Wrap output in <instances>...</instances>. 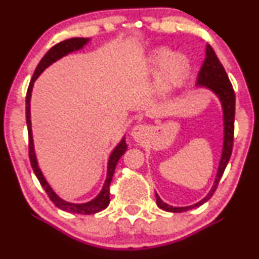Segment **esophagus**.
I'll list each match as a JSON object with an SVG mask.
<instances>
[{
    "label": "esophagus",
    "instance_id": "obj_1",
    "mask_svg": "<svg viewBox=\"0 0 259 259\" xmlns=\"http://www.w3.org/2000/svg\"><path fill=\"white\" fill-rule=\"evenodd\" d=\"M133 138L136 140V141H142L146 136L148 135V127L144 124H139V125H135L133 127L132 132Z\"/></svg>",
    "mask_w": 259,
    "mask_h": 259
}]
</instances>
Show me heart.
<instances>
[{"label":"heart","mask_w":259,"mask_h":259,"mask_svg":"<svg viewBox=\"0 0 259 259\" xmlns=\"http://www.w3.org/2000/svg\"><path fill=\"white\" fill-rule=\"evenodd\" d=\"M167 52H160L157 57V62L160 69L163 70L164 75H167V78L175 80L180 76H183L186 73L187 69V63L183 57L179 56H174L170 59L168 58Z\"/></svg>","instance_id":"heart-1"}]
</instances>
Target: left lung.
Here are the masks:
<instances>
[{
    "mask_svg": "<svg viewBox=\"0 0 259 259\" xmlns=\"http://www.w3.org/2000/svg\"><path fill=\"white\" fill-rule=\"evenodd\" d=\"M197 85L198 86H204V88L210 89L221 100L222 106H223V113H224V145H223V153H222V159L219 163L218 173H217V178L214 181V185H213L212 190L209 191L206 197L203 200H201L198 203L192 204L189 207H171L169 204L164 203L159 198V196L156 194L157 198V204L159 208H162L163 210H167V212H173V213H181L186 212V210L192 209L201 204H203L204 202H207L212 197L213 194L215 192L217 187H218L219 181H221L223 174H224L225 168H227L229 159L231 157V152H233V146H234V120H235V92L231 85L230 80L227 72H225L224 67L221 63L218 57H217L215 52L213 51L212 46L207 45L206 49V59H204L202 68L198 73L197 78Z\"/></svg>",
    "mask_w": 259,
    "mask_h": 259,
    "instance_id": "8db88e82",
    "label": "left lung"
}]
</instances>
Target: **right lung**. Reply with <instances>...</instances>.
I'll list each match as a JSON object with an SVG mask.
<instances>
[{"instance_id":"1","label":"right lung","mask_w":259,"mask_h":259,"mask_svg":"<svg viewBox=\"0 0 259 259\" xmlns=\"http://www.w3.org/2000/svg\"><path fill=\"white\" fill-rule=\"evenodd\" d=\"M89 38L84 37H72L68 38V40L61 41L57 45L51 47L49 50V52L44 56L42 59L40 61V63L37 64L36 69H35L34 75L30 80V84H29L28 91H26V97H25V115H26V125H28V135H29V158H30V164L32 167V170H34L35 175L40 181L41 186L44 187V190L46 191V194L49 195L50 200H51L53 203L56 204V207H58L59 209H63L65 212L69 213H78V214H95V213L100 212V210L105 209V208L108 207L109 204V185H111V181L113 178V174H114L115 167H117L118 160L126 151V142L125 139H123L120 141V144L118 145L117 147L114 148L111 157H109L108 160V173H107V179L105 185L102 187V191L100 192V195L97 196L96 198L88 202V203H69V202H65L59 198L57 195L53 192V190L50 187L47 181L45 180L42 173L38 169L36 156H35L34 152V142H32V135H31V121H30V97H31V90L32 85H34V81L37 79V76L40 75L41 73L46 69L49 65H51L53 62H56L57 59L62 58L63 56L68 55V53L76 51V50L81 49L84 45L88 42Z\"/></svg>"}]
</instances>
